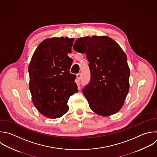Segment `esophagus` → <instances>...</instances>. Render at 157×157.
Returning <instances> with one entry per match:
<instances>
[{"label":"esophagus","instance_id":"34e87169","mask_svg":"<svg viewBox=\"0 0 157 157\" xmlns=\"http://www.w3.org/2000/svg\"><path fill=\"white\" fill-rule=\"evenodd\" d=\"M76 76H77V78L78 79V81H80V80H81V74L78 73Z\"/></svg>","mask_w":157,"mask_h":157}]
</instances>
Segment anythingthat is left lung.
<instances>
[{"instance_id":"obj_1","label":"left lung","mask_w":157,"mask_h":157,"mask_svg":"<svg viewBox=\"0 0 157 157\" xmlns=\"http://www.w3.org/2000/svg\"><path fill=\"white\" fill-rule=\"evenodd\" d=\"M74 49L85 53L89 62L91 78L82 91L91 109L103 117L118 112L129 88L130 71L124 52L107 36L78 38Z\"/></svg>"}]
</instances>
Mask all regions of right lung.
<instances>
[{
  "label": "right lung",
  "mask_w": 157,
  "mask_h": 157,
  "mask_svg": "<svg viewBox=\"0 0 157 157\" xmlns=\"http://www.w3.org/2000/svg\"><path fill=\"white\" fill-rule=\"evenodd\" d=\"M74 39L53 37L42 41L34 52L29 66V89L33 102L45 117L56 118L69 109L71 95L77 93L76 75L70 73L71 53Z\"/></svg>",
  "instance_id": "obj_1"
}]
</instances>
